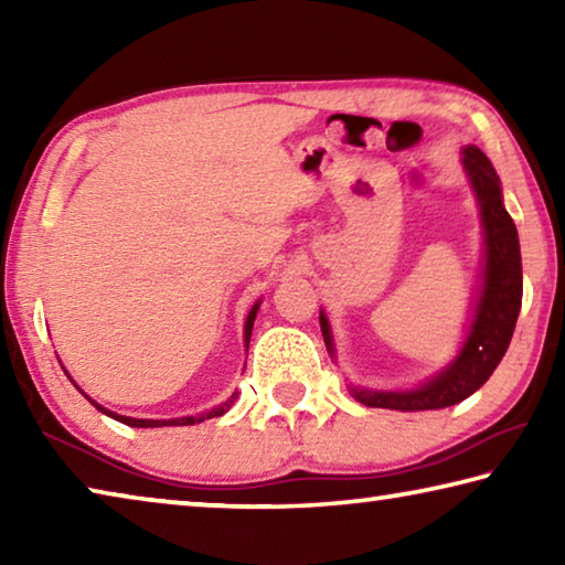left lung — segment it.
I'll return each instance as SVG.
<instances>
[{"instance_id": "obj_1", "label": "left lung", "mask_w": 565, "mask_h": 565, "mask_svg": "<svg viewBox=\"0 0 565 565\" xmlns=\"http://www.w3.org/2000/svg\"><path fill=\"white\" fill-rule=\"evenodd\" d=\"M461 154V164L468 184L473 189L478 214H481L483 234L481 276H478L481 281H478V296L471 306V319H468L461 349L448 366L414 388H366L351 384V396L363 406L434 411L461 404L489 381L511 343L523 296L519 232L503 206L501 179L489 157L473 145L463 147ZM319 321L323 343H327L331 359H337L327 313L321 311Z\"/></svg>"}]
</instances>
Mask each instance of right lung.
<instances>
[{"mask_svg":"<svg viewBox=\"0 0 565 565\" xmlns=\"http://www.w3.org/2000/svg\"><path fill=\"white\" fill-rule=\"evenodd\" d=\"M259 306H262V301H256L252 309H248V317H246V321H244V347H246V351H248V341H252V329H254V319H256V313H259ZM66 374V371H64ZM70 376V374H66ZM70 381H74L72 376H70ZM76 386V384H74ZM79 388V386H76ZM82 391V388H79ZM82 396L89 401V404L97 408V411H102V414H107V416H111L114 420H121V424H127V426H131V428H161V426H194V424H202V420H206V418H216V416H224L228 408L234 406V401H236V396L238 394H232V398H226L224 404H218V406H214V408H209V411H202V414H196V416H181V418H131V416H121V414H114V411H109V408H104L102 404H97V401H94L92 396H87L82 391Z\"/></svg>","mask_w":565,"mask_h":565,"instance_id":"right-lung-1","label":"right lung"}]
</instances>
